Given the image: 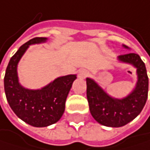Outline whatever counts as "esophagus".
Listing matches in <instances>:
<instances>
[{
	"label": "esophagus",
	"instance_id": "34e87169",
	"mask_svg": "<svg viewBox=\"0 0 150 150\" xmlns=\"http://www.w3.org/2000/svg\"><path fill=\"white\" fill-rule=\"evenodd\" d=\"M88 71L86 70H81L79 72V78H80V79H85L88 77Z\"/></svg>",
	"mask_w": 150,
	"mask_h": 150
}]
</instances>
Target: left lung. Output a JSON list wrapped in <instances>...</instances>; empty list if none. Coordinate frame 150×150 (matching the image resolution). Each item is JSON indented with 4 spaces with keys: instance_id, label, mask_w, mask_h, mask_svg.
Segmentation results:
<instances>
[{
    "instance_id": "8db88e82",
    "label": "left lung",
    "mask_w": 150,
    "mask_h": 150,
    "mask_svg": "<svg viewBox=\"0 0 150 150\" xmlns=\"http://www.w3.org/2000/svg\"><path fill=\"white\" fill-rule=\"evenodd\" d=\"M118 59L137 68V85L128 96L122 99L113 98L93 79H87V97L90 113L96 122L108 127H121L132 122L140 114L148 98L149 78L145 63L139 55L131 53L122 54Z\"/></svg>"
}]
</instances>
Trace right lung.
<instances>
[{"instance_id":"add662e5","label":"right lung","mask_w":150,"mask_h":150,"mask_svg":"<svg viewBox=\"0 0 150 150\" xmlns=\"http://www.w3.org/2000/svg\"><path fill=\"white\" fill-rule=\"evenodd\" d=\"M46 41L45 37H35L21 45L11 58L4 77V90L8 103L22 121L34 127H46L58 122L64 113L65 101L76 75L57 78L46 87L31 90L18 83L17 65L28 47Z\"/></svg>"}]
</instances>
